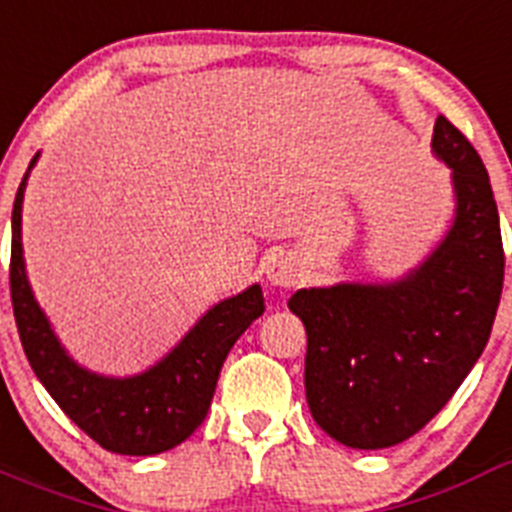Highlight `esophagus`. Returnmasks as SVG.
Instances as JSON below:
<instances>
[{"instance_id": "obj_1", "label": "esophagus", "mask_w": 512, "mask_h": 512, "mask_svg": "<svg viewBox=\"0 0 512 512\" xmlns=\"http://www.w3.org/2000/svg\"><path fill=\"white\" fill-rule=\"evenodd\" d=\"M266 277H269L271 284H277V287H295L302 274L287 256H274L269 261V266H266Z\"/></svg>"}]
</instances>
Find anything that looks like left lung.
<instances>
[{"instance_id": "obj_1", "label": "left lung", "mask_w": 512, "mask_h": 512, "mask_svg": "<svg viewBox=\"0 0 512 512\" xmlns=\"http://www.w3.org/2000/svg\"><path fill=\"white\" fill-rule=\"evenodd\" d=\"M433 151L454 169L456 220L431 259L387 287L300 289L305 395L315 423L351 449L418 433L482 356L503 295L505 251L490 176L456 125L438 117Z\"/></svg>"}]
</instances>
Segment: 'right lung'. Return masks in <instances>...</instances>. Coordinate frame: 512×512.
<instances>
[{
	"mask_svg": "<svg viewBox=\"0 0 512 512\" xmlns=\"http://www.w3.org/2000/svg\"><path fill=\"white\" fill-rule=\"evenodd\" d=\"M35 161L38 156L30 161V169ZM25 182L27 174L22 176L12 210L9 295L17 333L33 372L58 408L102 449L125 456H151L174 449L202 425L225 356L243 330L264 312L261 287L253 284L243 295L212 307L161 364L140 377L107 379L84 372L63 354L27 284L20 243Z\"/></svg>",
	"mask_w": 512,
	"mask_h": 512,
	"instance_id": "1",
	"label": "right lung"
}]
</instances>
